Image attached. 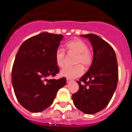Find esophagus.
I'll return each mask as SVG.
<instances>
[{"label":"esophagus","instance_id":"34e87169","mask_svg":"<svg viewBox=\"0 0 132 132\" xmlns=\"http://www.w3.org/2000/svg\"><path fill=\"white\" fill-rule=\"evenodd\" d=\"M72 80L71 79H67V83H69L70 82H71Z\"/></svg>","mask_w":132,"mask_h":132}]
</instances>
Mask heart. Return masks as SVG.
<instances>
[{
    "mask_svg": "<svg viewBox=\"0 0 132 132\" xmlns=\"http://www.w3.org/2000/svg\"><path fill=\"white\" fill-rule=\"evenodd\" d=\"M65 47L69 53L77 54L75 63L78 65L74 67H66L61 71V75L67 79H75L82 75L84 73V67H88L93 61L92 52L87 48V44L83 40L74 39L65 44ZM57 65L59 67L65 65V52L63 49L58 48L55 53Z\"/></svg>",
    "mask_w": 132,
    "mask_h": 132,
    "instance_id": "b5f03b06",
    "label": "heart"
}]
</instances>
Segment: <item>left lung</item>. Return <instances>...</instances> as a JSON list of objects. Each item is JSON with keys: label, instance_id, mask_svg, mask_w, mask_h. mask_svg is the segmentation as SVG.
Listing matches in <instances>:
<instances>
[{"label": "left lung", "instance_id": "left-lung-1", "mask_svg": "<svg viewBox=\"0 0 132 132\" xmlns=\"http://www.w3.org/2000/svg\"><path fill=\"white\" fill-rule=\"evenodd\" d=\"M80 36L90 41L94 55L88 71L77 81L79 89L72 98L79 110L93 114L108 105L116 90L118 80L117 59L111 45L98 36L90 34Z\"/></svg>", "mask_w": 132, "mask_h": 132}]
</instances>
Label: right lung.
<instances>
[{
	"mask_svg": "<svg viewBox=\"0 0 132 132\" xmlns=\"http://www.w3.org/2000/svg\"><path fill=\"white\" fill-rule=\"evenodd\" d=\"M63 38L61 34L43 32L26 39L16 53L12 84L19 103L30 112H40L48 108L66 85L65 77L47 79L59 72L55 53Z\"/></svg>",
	"mask_w": 132,
	"mask_h": 132,
	"instance_id": "right-lung-1",
	"label": "right lung"
}]
</instances>
